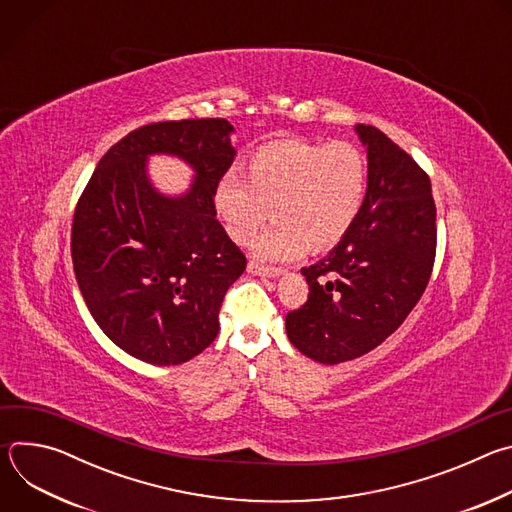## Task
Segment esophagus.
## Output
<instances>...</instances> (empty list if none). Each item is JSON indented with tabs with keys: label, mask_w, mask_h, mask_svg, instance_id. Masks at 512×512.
Here are the masks:
<instances>
[{
	"label": "esophagus",
	"mask_w": 512,
	"mask_h": 512,
	"mask_svg": "<svg viewBox=\"0 0 512 512\" xmlns=\"http://www.w3.org/2000/svg\"><path fill=\"white\" fill-rule=\"evenodd\" d=\"M247 271H249L251 275H259V277H279V275H281V269H279V267H265V265H259V263H255V261H249Z\"/></svg>",
	"instance_id": "1"
}]
</instances>
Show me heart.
<instances>
[{
	"label": "heart",
	"instance_id": "obj_1",
	"mask_svg": "<svg viewBox=\"0 0 512 512\" xmlns=\"http://www.w3.org/2000/svg\"><path fill=\"white\" fill-rule=\"evenodd\" d=\"M247 178L229 172L214 190L225 231L247 243L271 206L275 223L253 241V251L261 259H296L308 247L326 251L348 235L367 196L369 168L352 143L285 139L251 158Z\"/></svg>",
	"mask_w": 512,
	"mask_h": 512
}]
</instances>
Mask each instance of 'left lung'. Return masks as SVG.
<instances>
[{
  "label": "left lung",
  "instance_id": "obj_1",
  "mask_svg": "<svg viewBox=\"0 0 512 512\" xmlns=\"http://www.w3.org/2000/svg\"><path fill=\"white\" fill-rule=\"evenodd\" d=\"M369 184L348 235L302 269L308 302L285 316L289 342L322 364L354 360L385 342L419 302L435 257L427 174L371 125L354 127Z\"/></svg>",
  "mask_w": 512,
  "mask_h": 512
}]
</instances>
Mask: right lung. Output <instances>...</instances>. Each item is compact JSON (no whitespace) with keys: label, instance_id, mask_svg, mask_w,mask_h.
<instances>
[{"label":"right lung","instance_id":"add662e5","mask_svg":"<svg viewBox=\"0 0 512 512\" xmlns=\"http://www.w3.org/2000/svg\"><path fill=\"white\" fill-rule=\"evenodd\" d=\"M227 119L143 125L101 158L72 221V265L99 328L127 354L170 367L218 334V310L247 261L216 221L214 190L237 150ZM172 155L195 172L164 195L147 172Z\"/></svg>","mask_w":512,"mask_h":512}]
</instances>
